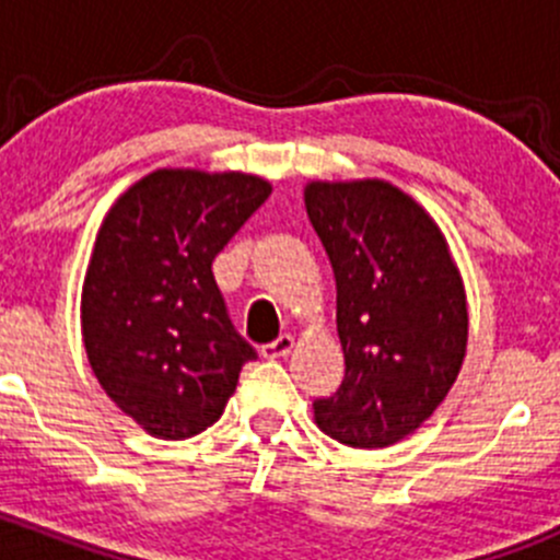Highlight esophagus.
<instances>
[{
    "label": "esophagus",
    "instance_id": "34e87169",
    "mask_svg": "<svg viewBox=\"0 0 560 560\" xmlns=\"http://www.w3.org/2000/svg\"><path fill=\"white\" fill-rule=\"evenodd\" d=\"M292 347H295V338H292L290 332H284V336H279V338H276V341L265 343V347L259 349V352H262V358L276 360V358H287V354L292 352Z\"/></svg>",
    "mask_w": 560,
    "mask_h": 560
}]
</instances>
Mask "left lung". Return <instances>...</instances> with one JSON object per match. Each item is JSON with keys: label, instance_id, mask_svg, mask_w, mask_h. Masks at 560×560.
I'll use <instances>...</instances> for the list:
<instances>
[{"label": "left lung", "instance_id": "8db88e82", "mask_svg": "<svg viewBox=\"0 0 560 560\" xmlns=\"http://www.w3.org/2000/svg\"><path fill=\"white\" fill-rule=\"evenodd\" d=\"M306 211L336 276L341 387L316 425L358 450L400 442L436 411L463 365L466 292L425 208L380 178L312 180Z\"/></svg>", "mask_w": 560, "mask_h": 560}]
</instances>
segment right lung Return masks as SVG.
Returning <instances> with one entry per match:
<instances>
[{"mask_svg": "<svg viewBox=\"0 0 560 560\" xmlns=\"http://www.w3.org/2000/svg\"><path fill=\"white\" fill-rule=\"evenodd\" d=\"M268 195L257 175L156 171L107 211L83 279V343L107 398L151 436L211 428L257 358L211 265Z\"/></svg>", "mask_w": 560, "mask_h": 560, "instance_id": "obj_1", "label": "right lung"}]
</instances>
